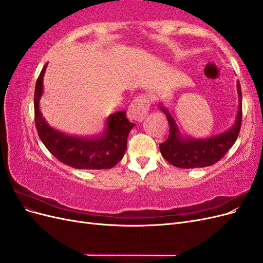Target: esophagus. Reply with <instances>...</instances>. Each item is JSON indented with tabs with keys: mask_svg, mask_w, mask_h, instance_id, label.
Here are the masks:
<instances>
[{
	"mask_svg": "<svg viewBox=\"0 0 263 263\" xmlns=\"http://www.w3.org/2000/svg\"><path fill=\"white\" fill-rule=\"evenodd\" d=\"M150 101L146 95H139L133 101L128 108V117L134 122H142L148 114Z\"/></svg>",
	"mask_w": 263,
	"mask_h": 263,
	"instance_id": "1",
	"label": "esophagus"
}]
</instances>
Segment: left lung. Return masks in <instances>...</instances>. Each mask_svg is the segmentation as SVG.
Masks as SVG:
<instances>
[{"label":"left lung","mask_w":263,"mask_h":263,"mask_svg":"<svg viewBox=\"0 0 263 263\" xmlns=\"http://www.w3.org/2000/svg\"><path fill=\"white\" fill-rule=\"evenodd\" d=\"M238 93V110L232 126L225 132L212 137L195 138L183 134L177 121L169 108L161 101L159 108L165 114L169 122V137L162 144L159 145L160 153L166 161L177 168L193 169L204 168L219 161L227 151L233 147L239 135L242 114L241 87L237 81Z\"/></svg>","instance_id":"left-lung-1"}]
</instances>
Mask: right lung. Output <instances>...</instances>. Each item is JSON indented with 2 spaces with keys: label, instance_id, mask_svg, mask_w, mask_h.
Instances as JSON below:
<instances>
[{
  "label": "right lung",
  "instance_id": "obj_1",
  "mask_svg": "<svg viewBox=\"0 0 263 263\" xmlns=\"http://www.w3.org/2000/svg\"><path fill=\"white\" fill-rule=\"evenodd\" d=\"M48 63L43 68L35 87V123L43 144L58 160L74 169H110L122 160L127 137L135 124L126 117L125 110L109 115L103 132L97 136H72L54 129L43 116L39 102L44 93V76Z\"/></svg>",
  "mask_w": 263,
  "mask_h": 263
}]
</instances>
